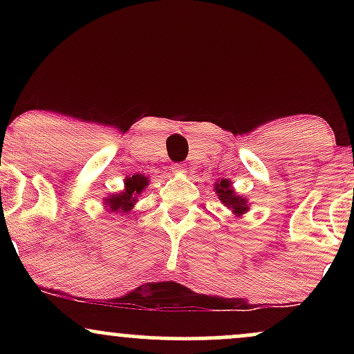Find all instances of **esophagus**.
Listing matches in <instances>:
<instances>
[{
  "label": "esophagus",
  "mask_w": 354,
  "mask_h": 354,
  "mask_svg": "<svg viewBox=\"0 0 354 354\" xmlns=\"http://www.w3.org/2000/svg\"><path fill=\"white\" fill-rule=\"evenodd\" d=\"M171 169H173V173H178V174H181V173H186V166L183 165V163H174L173 166H171Z\"/></svg>",
  "instance_id": "esophagus-1"
}]
</instances>
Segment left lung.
<instances>
[{"mask_svg":"<svg viewBox=\"0 0 354 354\" xmlns=\"http://www.w3.org/2000/svg\"><path fill=\"white\" fill-rule=\"evenodd\" d=\"M216 193L219 200L225 203V206H228V208L233 209L236 214H243L248 209L246 200L245 198L238 196V194H234V191L231 189V183L228 180L219 181V185H216Z\"/></svg>","mask_w":354,"mask_h":354,"instance_id":"obj_1","label":"left lung"}]
</instances>
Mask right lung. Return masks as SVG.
<instances>
[{
    "mask_svg": "<svg viewBox=\"0 0 354 354\" xmlns=\"http://www.w3.org/2000/svg\"><path fill=\"white\" fill-rule=\"evenodd\" d=\"M148 185V180L143 176V174H133L126 180V188L123 193L120 194H113L111 198L106 200V206L109 211L113 213H126L133 208L135 205L136 196L145 189V186Z\"/></svg>",
    "mask_w": 354,
    "mask_h": 354,
    "instance_id": "obj_1",
    "label": "right lung"
}]
</instances>
